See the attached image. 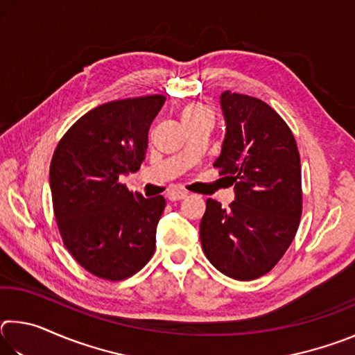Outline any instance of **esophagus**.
<instances>
[{
    "instance_id": "1",
    "label": "esophagus",
    "mask_w": 355,
    "mask_h": 355,
    "mask_svg": "<svg viewBox=\"0 0 355 355\" xmlns=\"http://www.w3.org/2000/svg\"><path fill=\"white\" fill-rule=\"evenodd\" d=\"M186 196H188V192L180 191V189H172V191L167 192L166 197H167V199H169L171 202H177V200H183Z\"/></svg>"
}]
</instances>
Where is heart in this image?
Here are the masks:
<instances>
[{
  "instance_id": "b5f03b06",
  "label": "heart",
  "mask_w": 355,
  "mask_h": 355,
  "mask_svg": "<svg viewBox=\"0 0 355 355\" xmlns=\"http://www.w3.org/2000/svg\"><path fill=\"white\" fill-rule=\"evenodd\" d=\"M182 119H183L184 123L191 122V120H199V119L213 120V114L207 106L194 103V105H189V106L184 107L183 112H182Z\"/></svg>"
}]
</instances>
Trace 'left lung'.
<instances>
[{"mask_svg":"<svg viewBox=\"0 0 355 355\" xmlns=\"http://www.w3.org/2000/svg\"><path fill=\"white\" fill-rule=\"evenodd\" d=\"M220 107L227 128L214 167L235 184V200L228 208L207 200L202 249L227 277L254 280L279 263L297 232L300 156L290 127L260 98L225 91Z\"/></svg>","mask_w":355,"mask_h":355,"instance_id":"1","label":"left lung"}]
</instances>
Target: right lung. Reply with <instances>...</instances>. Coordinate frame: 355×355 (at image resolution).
I'll use <instances>...</instances> for the list:
<instances>
[{
	"label": "right lung",
	"mask_w": 355,
	"mask_h": 355,
	"mask_svg": "<svg viewBox=\"0 0 355 355\" xmlns=\"http://www.w3.org/2000/svg\"><path fill=\"white\" fill-rule=\"evenodd\" d=\"M164 101V95H147L94 107L53 153L50 188L64 245L100 279H128L155 254L164 197L146 199L119 178L139 171L148 128Z\"/></svg>",
	"instance_id": "add662e5"
}]
</instances>
